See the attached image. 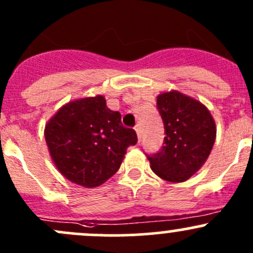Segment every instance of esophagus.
I'll return each mask as SVG.
<instances>
[{
  "label": "esophagus",
  "mask_w": 253,
  "mask_h": 253,
  "mask_svg": "<svg viewBox=\"0 0 253 253\" xmlns=\"http://www.w3.org/2000/svg\"><path fill=\"white\" fill-rule=\"evenodd\" d=\"M134 129H136V133H137V137H138V141L141 142V139H142V128H141V126H139V125H136Z\"/></svg>",
  "instance_id": "34e87169"
}]
</instances>
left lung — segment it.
<instances>
[{"instance_id":"obj_1","label":"left lung","mask_w":253,"mask_h":253,"mask_svg":"<svg viewBox=\"0 0 253 253\" xmlns=\"http://www.w3.org/2000/svg\"><path fill=\"white\" fill-rule=\"evenodd\" d=\"M157 108L164 124V143L147 154L150 168L170 182H183L201 169L215 141V122L205 105L178 91L163 93Z\"/></svg>"}]
</instances>
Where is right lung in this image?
<instances>
[{
    "label": "right lung",
    "mask_w": 253,
    "mask_h": 253,
    "mask_svg": "<svg viewBox=\"0 0 253 253\" xmlns=\"http://www.w3.org/2000/svg\"><path fill=\"white\" fill-rule=\"evenodd\" d=\"M45 139L61 174L77 185L95 187L120 169L127 148L137 143V134L98 95L61 108L47 122Z\"/></svg>",
    "instance_id": "obj_1"
}]
</instances>
